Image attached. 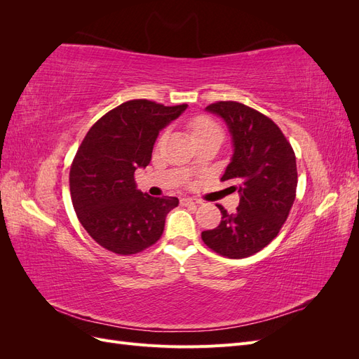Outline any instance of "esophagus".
Listing matches in <instances>:
<instances>
[{
	"mask_svg": "<svg viewBox=\"0 0 359 359\" xmlns=\"http://www.w3.org/2000/svg\"><path fill=\"white\" fill-rule=\"evenodd\" d=\"M201 203L198 199H193V198H181V205H198Z\"/></svg>",
	"mask_w": 359,
	"mask_h": 359,
	"instance_id": "esophagus-1",
	"label": "esophagus"
}]
</instances>
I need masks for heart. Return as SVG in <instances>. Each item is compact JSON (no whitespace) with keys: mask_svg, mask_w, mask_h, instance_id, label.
Wrapping results in <instances>:
<instances>
[{"mask_svg":"<svg viewBox=\"0 0 359 359\" xmlns=\"http://www.w3.org/2000/svg\"><path fill=\"white\" fill-rule=\"evenodd\" d=\"M212 130H219V127H217V126L211 121V119L205 118V116L198 118L196 121H194L193 126H191V132H193L194 137H198V136H201V135H203V133L212 132Z\"/></svg>","mask_w":359,"mask_h":359,"instance_id":"obj_1","label":"heart"}]
</instances>
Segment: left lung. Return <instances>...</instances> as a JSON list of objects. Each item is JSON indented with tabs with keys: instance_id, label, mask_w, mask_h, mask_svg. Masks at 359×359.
I'll return each mask as SVG.
<instances>
[{
	"instance_id": "8db88e82",
	"label": "left lung",
	"mask_w": 359,
	"mask_h": 359,
	"mask_svg": "<svg viewBox=\"0 0 359 359\" xmlns=\"http://www.w3.org/2000/svg\"><path fill=\"white\" fill-rule=\"evenodd\" d=\"M220 116L232 137L233 154L222 181L233 180L240 193L235 214L222 205L220 224L202 232L215 253L229 259L248 257L274 240L295 201L298 173L295 153L278 126L238 102H217L205 107Z\"/></svg>"
}]
</instances>
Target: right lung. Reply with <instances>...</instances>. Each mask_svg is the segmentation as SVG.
<instances>
[{
	"label": "right lung",
	"instance_id": "obj_1",
	"mask_svg": "<svg viewBox=\"0 0 359 359\" xmlns=\"http://www.w3.org/2000/svg\"><path fill=\"white\" fill-rule=\"evenodd\" d=\"M187 104L149 100L119 104L97 121L74 156L70 194L76 215L93 240L116 255H136L156 244L178 198L137 190L135 170L147 168L158 133Z\"/></svg>",
	"mask_w": 359,
	"mask_h": 359
}]
</instances>
